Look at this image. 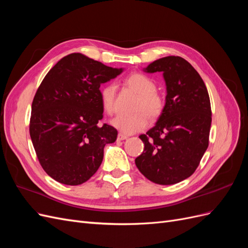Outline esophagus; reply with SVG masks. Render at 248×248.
Instances as JSON below:
<instances>
[{
    "mask_svg": "<svg viewBox=\"0 0 248 248\" xmlns=\"http://www.w3.org/2000/svg\"><path fill=\"white\" fill-rule=\"evenodd\" d=\"M127 139H128V137L125 136V134H123V133H119L118 138H117L118 140H127Z\"/></svg>",
    "mask_w": 248,
    "mask_h": 248,
    "instance_id": "1",
    "label": "esophagus"
}]
</instances>
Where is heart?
<instances>
[{"instance_id": "heart-1", "label": "heart", "mask_w": 248, "mask_h": 248, "mask_svg": "<svg viewBox=\"0 0 248 248\" xmlns=\"http://www.w3.org/2000/svg\"><path fill=\"white\" fill-rule=\"evenodd\" d=\"M125 82L133 91L139 94L132 114H121L111 121L117 129L125 134H133L145 128L148 124V118H158L164 108L163 97L156 91V84L142 73H133L126 78ZM101 106L104 111L112 115L116 111V86L108 84L101 88ZM140 109V111L138 109Z\"/></svg>"}]
</instances>
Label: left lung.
<instances>
[{"label": "left lung", "instance_id": "8db88e82", "mask_svg": "<svg viewBox=\"0 0 248 248\" xmlns=\"http://www.w3.org/2000/svg\"><path fill=\"white\" fill-rule=\"evenodd\" d=\"M145 71L163 73L167 97L155 126L140 136L145 148L136 164L150 181L176 184L193 174L208 148L212 121L209 94L198 71L181 57L158 59Z\"/></svg>", "mask_w": 248, "mask_h": 248}]
</instances>
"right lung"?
Here are the masks:
<instances>
[{"label": "right lung", "instance_id": "right-lung-1", "mask_svg": "<svg viewBox=\"0 0 248 248\" xmlns=\"http://www.w3.org/2000/svg\"><path fill=\"white\" fill-rule=\"evenodd\" d=\"M123 71L74 52L52 67L35 94L30 136L42 169L56 181L79 185L103 159L118 131L103 118L100 85Z\"/></svg>", "mask_w": 248, "mask_h": 248}]
</instances>
